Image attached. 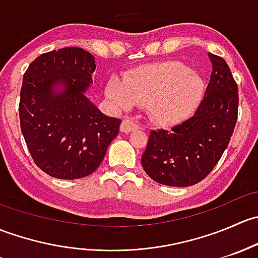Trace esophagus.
Masks as SVG:
<instances>
[{
	"mask_svg": "<svg viewBox=\"0 0 258 258\" xmlns=\"http://www.w3.org/2000/svg\"><path fill=\"white\" fill-rule=\"evenodd\" d=\"M137 123L131 118H124L121 123V131L124 132V134H128V132L134 131V130L137 128Z\"/></svg>",
	"mask_w": 258,
	"mask_h": 258,
	"instance_id": "1",
	"label": "esophagus"
}]
</instances>
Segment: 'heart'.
Wrapping results in <instances>:
<instances>
[{
  "label": "heart",
  "mask_w": 258,
  "mask_h": 258,
  "mask_svg": "<svg viewBox=\"0 0 258 258\" xmlns=\"http://www.w3.org/2000/svg\"><path fill=\"white\" fill-rule=\"evenodd\" d=\"M204 93V79L178 61L142 66L126 80L112 76L106 83V96L117 110L147 106L151 119L163 126L191 116Z\"/></svg>",
  "instance_id": "1"
}]
</instances>
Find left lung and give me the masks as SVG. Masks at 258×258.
<instances>
[{
  "label": "left lung",
  "mask_w": 258,
  "mask_h": 258,
  "mask_svg": "<svg viewBox=\"0 0 258 258\" xmlns=\"http://www.w3.org/2000/svg\"><path fill=\"white\" fill-rule=\"evenodd\" d=\"M212 72L194 116L168 130L151 131L141 163L153 181L187 187L210 175L237 122L238 88L225 59L209 53Z\"/></svg>",
  "instance_id": "8db88e82"
}]
</instances>
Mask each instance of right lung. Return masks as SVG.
Wrapping results in <instances>:
<instances>
[{
  "label": "right lung",
  "mask_w": 258,
  "mask_h": 258,
  "mask_svg": "<svg viewBox=\"0 0 258 258\" xmlns=\"http://www.w3.org/2000/svg\"><path fill=\"white\" fill-rule=\"evenodd\" d=\"M95 57L80 47L38 56L23 75L20 123L36 165L61 179L95 172L119 132L121 119L103 114L86 97Z\"/></svg>",
  "instance_id": "1"
}]
</instances>
